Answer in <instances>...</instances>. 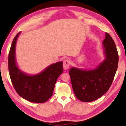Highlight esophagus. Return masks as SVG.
<instances>
[{
    "label": "esophagus",
    "instance_id": "obj_1",
    "mask_svg": "<svg viewBox=\"0 0 126 126\" xmlns=\"http://www.w3.org/2000/svg\"><path fill=\"white\" fill-rule=\"evenodd\" d=\"M70 65V62L69 60H65L63 62V67L66 70V69H69V66Z\"/></svg>",
    "mask_w": 126,
    "mask_h": 126
}]
</instances>
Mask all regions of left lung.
<instances>
[{
  "label": "left lung",
  "instance_id": "obj_1",
  "mask_svg": "<svg viewBox=\"0 0 126 126\" xmlns=\"http://www.w3.org/2000/svg\"><path fill=\"white\" fill-rule=\"evenodd\" d=\"M102 43L106 58L96 69L83 70L72 67L69 70L75 96L83 102H91L104 95L110 88L117 69L118 51L108 33H105Z\"/></svg>",
  "mask_w": 126,
  "mask_h": 126
}]
</instances>
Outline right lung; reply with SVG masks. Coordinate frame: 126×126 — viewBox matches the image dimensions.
I'll return each instance as SVG.
<instances>
[{"instance_id":"right-lung-1","label":"right lung","mask_w":126,"mask_h":126,"mask_svg":"<svg viewBox=\"0 0 126 126\" xmlns=\"http://www.w3.org/2000/svg\"><path fill=\"white\" fill-rule=\"evenodd\" d=\"M19 34L13 40L8 56L10 78L18 94L26 100L35 103L46 102L52 96L57 78L63 73V62L50 65L41 73L28 76L17 67L15 62L16 42Z\"/></svg>"}]
</instances>
